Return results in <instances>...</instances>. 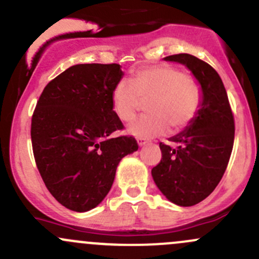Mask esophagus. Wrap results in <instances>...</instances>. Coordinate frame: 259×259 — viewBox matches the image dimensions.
I'll list each match as a JSON object with an SVG mask.
<instances>
[{"instance_id":"34e87169","label":"esophagus","mask_w":259,"mask_h":259,"mask_svg":"<svg viewBox=\"0 0 259 259\" xmlns=\"http://www.w3.org/2000/svg\"><path fill=\"white\" fill-rule=\"evenodd\" d=\"M146 144H148V141H146L145 139H138V145L140 146V148H143V146H145Z\"/></svg>"}]
</instances>
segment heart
<instances>
[{
    "mask_svg": "<svg viewBox=\"0 0 259 259\" xmlns=\"http://www.w3.org/2000/svg\"><path fill=\"white\" fill-rule=\"evenodd\" d=\"M143 102H149L148 113L127 126L138 139H151L170 129L180 132L189 126L201 108V88L182 70L170 65H156L138 70L133 83L119 80L111 89V105L121 121L134 120Z\"/></svg>",
    "mask_w": 259,
    "mask_h": 259,
    "instance_id": "heart-1",
    "label": "heart"
}]
</instances>
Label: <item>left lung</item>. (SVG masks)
Segmentation results:
<instances>
[{
  "mask_svg": "<svg viewBox=\"0 0 259 259\" xmlns=\"http://www.w3.org/2000/svg\"><path fill=\"white\" fill-rule=\"evenodd\" d=\"M184 64L201 88V108L194 121L168 139L175 148L160 143L162 157L151 170L161 194L172 203L189 207L205 200L221 181L235 140V120L219 73L187 53L165 57Z\"/></svg>",
  "mask_w": 259,
  "mask_h": 259,
  "instance_id": "left-lung-1",
  "label": "left lung"
}]
</instances>
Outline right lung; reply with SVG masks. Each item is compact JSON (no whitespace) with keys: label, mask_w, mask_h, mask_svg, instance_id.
Here are the masks:
<instances>
[{"label":"right lung","mask_w":259,"mask_h":259,"mask_svg":"<svg viewBox=\"0 0 259 259\" xmlns=\"http://www.w3.org/2000/svg\"><path fill=\"white\" fill-rule=\"evenodd\" d=\"M122 75L115 63L72 65L37 102L31 138L38 171L52 196L72 211L97 207L120 160L139 148L133 137L109 138L122 129L111 105V89Z\"/></svg>","instance_id":"1"}]
</instances>
